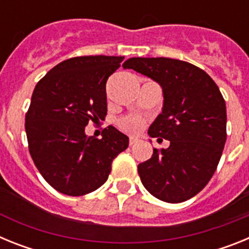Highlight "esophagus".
Listing matches in <instances>:
<instances>
[{
    "instance_id": "obj_1",
    "label": "esophagus",
    "mask_w": 249,
    "mask_h": 249,
    "mask_svg": "<svg viewBox=\"0 0 249 249\" xmlns=\"http://www.w3.org/2000/svg\"><path fill=\"white\" fill-rule=\"evenodd\" d=\"M137 142H138V138H135V137L129 138V146H133V144H136Z\"/></svg>"
}]
</instances>
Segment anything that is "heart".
<instances>
[{
  "mask_svg": "<svg viewBox=\"0 0 249 249\" xmlns=\"http://www.w3.org/2000/svg\"><path fill=\"white\" fill-rule=\"evenodd\" d=\"M120 127L127 133H138L144 127V121L137 116H127L120 121Z\"/></svg>",
  "mask_w": 249,
  "mask_h": 249,
  "instance_id": "obj_1",
  "label": "heart"
}]
</instances>
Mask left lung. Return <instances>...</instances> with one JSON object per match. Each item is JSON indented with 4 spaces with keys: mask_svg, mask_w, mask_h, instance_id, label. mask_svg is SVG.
Returning <instances> with one entry per match:
<instances>
[{
    "mask_svg": "<svg viewBox=\"0 0 249 249\" xmlns=\"http://www.w3.org/2000/svg\"><path fill=\"white\" fill-rule=\"evenodd\" d=\"M158 82L163 108L148 129L169 141L138 164L144 188L156 198L179 203L203 190L215 172L227 140L226 102L203 70L179 59L132 57L123 63ZM160 140V138H158Z\"/></svg>",
    "mask_w": 249,
    "mask_h": 249,
    "instance_id": "obj_1",
    "label": "left lung"
}]
</instances>
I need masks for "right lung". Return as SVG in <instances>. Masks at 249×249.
<instances>
[{
	"instance_id": "1",
	"label": "right lung",
	"mask_w": 249,
	"mask_h": 249,
	"mask_svg": "<svg viewBox=\"0 0 249 249\" xmlns=\"http://www.w3.org/2000/svg\"><path fill=\"white\" fill-rule=\"evenodd\" d=\"M122 56H82L54 66L38 81L26 113L30 155L48 184L67 196L100 188L112 160L128 147V137L109 126L102 138L87 137L89 122L107 114L106 82Z\"/></svg>"
}]
</instances>
